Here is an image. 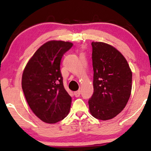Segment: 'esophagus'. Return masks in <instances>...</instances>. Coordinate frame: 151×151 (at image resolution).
<instances>
[{
    "label": "esophagus",
    "mask_w": 151,
    "mask_h": 151,
    "mask_svg": "<svg viewBox=\"0 0 151 151\" xmlns=\"http://www.w3.org/2000/svg\"><path fill=\"white\" fill-rule=\"evenodd\" d=\"M74 94H75V97H76V98L79 97L80 95H81V91H80V90H78V91H75V92H74Z\"/></svg>",
    "instance_id": "34e87169"
}]
</instances>
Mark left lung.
Wrapping results in <instances>:
<instances>
[{"label":"left lung","instance_id":"1","mask_svg":"<svg viewBox=\"0 0 151 151\" xmlns=\"http://www.w3.org/2000/svg\"><path fill=\"white\" fill-rule=\"evenodd\" d=\"M93 93L88 101L91 115L109 120L123 111L132 91V73L117 49L102 42H92Z\"/></svg>","mask_w":151,"mask_h":151}]
</instances>
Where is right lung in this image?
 <instances>
[{"label":"right lung","mask_w":151,"mask_h":151,"mask_svg":"<svg viewBox=\"0 0 151 151\" xmlns=\"http://www.w3.org/2000/svg\"><path fill=\"white\" fill-rule=\"evenodd\" d=\"M73 45L62 40L47 42L37 49L23 72L22 87L26 100L45 123H57L70 111L72 98L63 85L60 62Z\"/></svg>","instance_id":"obj_1"}]
</instances>
